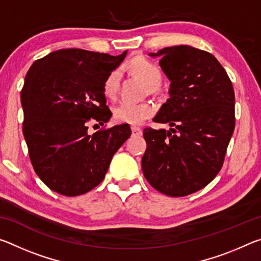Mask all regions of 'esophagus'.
<instances>
[{"label": "esophagus", "mask_w": 261, "mask_h": 261, "mask_svg": "<svg viewBox=\"0 0 261 261\" xmlns=\"http://www.w3.org/2000/svg\"><path fill=\"white\" fill-rule=\"evenodd\" d=\"M131 131H132V135H134V136H141V135H143V130H141L139 126L132 125Z\"/></svg>", "instance_id": "obj_1"}]
</instances>
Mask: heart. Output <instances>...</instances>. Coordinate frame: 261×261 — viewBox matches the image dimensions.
<instances>
[{"mask_svg":"<svg viewBox=\"0 0 261 261\" xmlns=\"http://www.w3.org/2000/svg\"><path fill=\"white\" fill-rule=\"evenodd\" d=\"M129 68L137 76L149 85L151 91H156L158 85L162 81V71L155 63L146 59H136L129 63ZM121 72L113 70L103 82V94L109 99L117 95L120 86ZM154 114V106L151 102H129L124 101L117 105L114 109L115 120L127 124H140Z\"/></svg>","mask_w":261,"mask_h":261,"instance_id":"obj_1","label":"heart"}]
</instances>
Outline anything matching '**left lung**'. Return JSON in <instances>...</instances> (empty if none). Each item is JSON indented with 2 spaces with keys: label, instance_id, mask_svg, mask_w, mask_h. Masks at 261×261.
<instances>
[{
  "label": "left lung",
  "instance_id": "1",
  "mask_svg": "<svg viewBox=\"0 0 261 261\" xmlns=\"http://www.w3.org/2000/svg\"><path fill=\"white\" fill-rule=\"evenodd\" d=\"M152 57L170 81V98L154 122L169 130L146 127L141 168L147 182L169 197L205 188L222 168L235 129V93L226 70L205 50L180 45Z\"/></svg>",
  "mask_w": 261,
  "mask_h": 261
}]
</instances>
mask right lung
Masks as SVG:
<instances>
[{"label": "right lung", "mask_w": 261, "mask_h": 261, "mask_svg": "<svg viewBox=\"0 0 261 261\" xmlns=\"http://www.w3.org/2000/svg\"><path fill=\"white\" fill-rule=\"evenodd\" d=\"M68 48L31 65L20 99L23 134L34 171L48 188L67 197L102 182L109 163L131 136L129 124L87 132L88 122L112 117L103 94L106 77L125 59Z\"/></svg>", "instance_id": "1"}]
</instances>
